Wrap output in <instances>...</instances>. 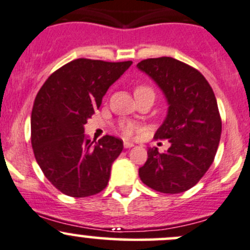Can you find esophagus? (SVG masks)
<instances>
[{
  "label": "esophagus",
  "mask_w": 250,
  "mask_h": 250,
  "mask_svg": "<svg viewBox=\"0 0 250 250\" xmlns=\"http://www.w3.org/2000/svg\"><path fill=\"white\" fill-rule=\"evenodd\" d=\"M123 145H125V148H131V147H134L133 142H129V141H125V142H123Z\"/></svg>",
  "instance_id": "obj_1"
}]
</instances>
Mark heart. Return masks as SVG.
I'll return each mask as SVG.
<instances>
[{"mask_svg":"<svg viewBox=\"0 0 250 250\" xmlns=\"http://www.w3.org/2000/svg\"><path fill=\"white\" fill-rule=\"evenodd\" d=\"M141 89H149V87L147 86L136 87V90H141ZM120 129H121V133H122L125 136H131L136 130H138V125L133 122H122L120 125Z\"/></svg>","mask_w":250,"mask_h":250,"instance_id":"heart-1","label":"heart"}]
</instances>
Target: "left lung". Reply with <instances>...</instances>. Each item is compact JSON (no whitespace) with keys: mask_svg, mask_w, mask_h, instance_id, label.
<instances>
[{"mask_svg":"<svg viewBox=\"0 0 250 250\" xmlns=\"http://www.w3.org/2000/svg\"><path fill=\"white\" fill-rule=\"evenodd\" d=\"M136 66L165 96L167 115L154 138L171 144L165 153L148 148L140 179L163 193L188 191L207 173L217 152L222 121L215 94L199 71L171 57L142 60Z\"/></svg>","mask_w":250,"mask_h":250,"instance_id":"1","label":"left lung"}]
</instances>
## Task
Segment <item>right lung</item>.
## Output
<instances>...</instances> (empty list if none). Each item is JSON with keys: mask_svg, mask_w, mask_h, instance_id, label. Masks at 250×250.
Instances as JSON below:
<instances>
[{"mask_svg": "<svg viewBox=\"0 0 250 250\" xmlns=\"http://www.w3.org/2000/svg\"><path fill=\"white\" fill-rule=\"evenodd\" d=\"M131 64L72 60L52 73L35 97L31 116L34 156L45 177L66 196H94L108 185L123 141L110 135L91 141L84 125Z\"/></svg>", "mask_w": 250, "mask_h": 250, "instance_id": "1", "label": "right lung"}]
</instances>
